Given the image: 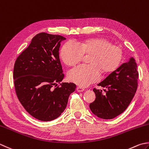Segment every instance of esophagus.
Returning <instances> with one entry per match:
<instances>
[{
    "label": "esophagus",
    "instance_id": "esophagus-1",
    "mask_svg": "<svg viewBox=\"0 0 149 149\" xmlns=\"http://www.w3.org/2000/svg\"><path fill=\"white\" fill-rule=\"evenodd\" d=\"M77 92H81L84 91V88H82V87H81V86H78L77 88Z\"/></svg>",
    "mask_w": 149,
    "mask_h": 149
}]
</instances>
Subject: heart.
<instances>
[{"label":"heart","instance_id":"obj_1","mask_svg":"<svg viewBox=\"0 0 149 149\" xmlns=\"http://www.w3.org/2000/svg\"><path fill=\"white\" fill-rule=\"evenodd\" d=\"M84 54L90 55V65L78 66L68 74V80L81 86H87L98 81L101 70L104 73L114 71L123 58L121 48L104 38L86 39L78 45L66 42L61 49L60 57L67 66H73L82 61Z\"/></svg>","mask_w":149,"mask_h":149}]
</instances>
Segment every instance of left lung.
<instances>
[{
	"mask_svg": "<svg viewBox=\"0 0 149 149\" xmlns=\"http://www.w3.org/2000/svg\"><path fill=\"white\" fill-rule=\"evenodd\" d=\"M138 79L137 64L134 58L130 57L97 84L106 88L105 94L102 90H93L95 100L89 105L92 112L104 119H113L123 113L135 95Z\"/></svg>",
	"mask_w": 149,
	"mask_h": 149,
	"instance_id": "8db88e82",
	"label": "left lung"
}]
</instances>
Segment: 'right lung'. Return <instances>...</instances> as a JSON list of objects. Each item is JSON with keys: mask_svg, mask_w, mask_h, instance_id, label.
<instances>
[{"mask_svg": "<svg viewBox=\"0 0 149 149\" xmlns=\"http://www.w3.org/2000/svg\"><path fill=\"white\" fill-rule=\"evenodd\" d=\"M66 38L40 33L17 57L14 65L15 92L20 103L33 118L54 120L65 110L76 85L62 83L64 78L59 50ZM57 83L60 87L53 88Z\"/></svg>", "mask_w": 149, "mask_h": 149, "instance_id": "1", "label": "right lung"}]
</instances>
